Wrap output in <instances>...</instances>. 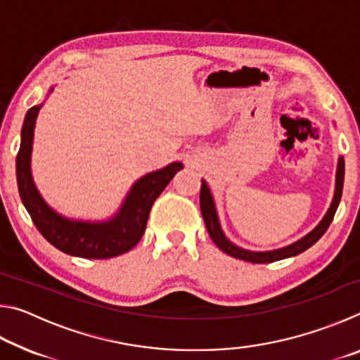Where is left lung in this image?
<instances>
[{
  "mask_svg": "<svg viewBox=\"0 0 360 360\" xmlns=\"http://www.w3.org/2000/svg\"><path fill=\"white\" fill-rule=\"evenodd\" d=\"M343 181H345V160L340 157L338 169H337V184H335V195H333L330 208H328L324 219L319 222L318 227H316L313 231H309L307 236H303L302 240H298L297 243H294V245L285 246L283 249H276V251H268V252L245 251V249L235 246L233 243H230L227 238H225V235L221 230V225H219L214 202H212L210 188L206 186L205 181H202V188H200V210H202V216L205 219L206 229H208L211 240L214 241V245L221 249V251L231 255V257L235 259L251 262V264H270V262L283 260L288 257H294L297 254H302L303 251H307L308 248H311L314 243L326 233L328 225H330V222L333 221V216L335 212H337V208L340 205L341 193H343Z\"/></svg>",
  "mask_w": 360,
  "mask_h": 360,
  "instance_id": "left-lung-1",
  "label": "left lung"
}]
</instances>
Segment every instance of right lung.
Wrapping results in <instances>:
<instances>
[{
    "label": "right lung",
    "instance_id": "add662e5",
    "mask_svg": "<svg viewBox=\"0 0 360 360\" xmlns=\"http://www.w3.org/2000/svg\"><path fill=\"white\" fill-rule=\"evenodd\" d=\"M39 109L41 106L28 109L22 127L20 149L17 152L15 160L20 198L36 229L52 246L76 257L111 259L130 251L141 240L152 205L174 178V174L182 169V163L174 162L139 179L131 187L119 214L111 221L103 224L68 221L44 203L32 178L30 155H32L34 122Z\"/></svg>",
    "mask_w": 360,
    "mask_h": 360
}]
</instances>
